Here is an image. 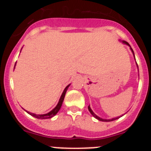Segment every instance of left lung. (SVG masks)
Instances as JSON below:
<instances>
[{
	"mask_svg": "<svg viewBox=\"0 0 151 151\" xmlns=\"http://www.w3.org/2000/svg\"><path fill=\"white\" fill-rule=\"evenodd\" d=\"M123 43L126 44V45H129V46H130V45H129V44L128 43L127 41H123ZM131 50H132V51L133 54H134V52H133V50H132V49L131 48ZM88 110H89V111H90L91 114V115L93 116H94V117H95L96 119H98V120H100V121H103V122H110V121L116 120V119H118V118H113V119H101V118H100V117H98V116H97L96 115V114H94V112L92 111V110H91V109L90 106H88Z\"/></svg>",
	"mask_w": 151,
	"mask_h": 151,
	"instance_id": "left-lung-1",
	"label": "left lung"
}]
</instances>
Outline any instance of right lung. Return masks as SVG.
Instances as JSON below:
<instances>
[{
  "instance_id": "1",
  "label": "right lung",
  "mask_w": 151,
  "mask_h": 151,
  "mask_svg": "<svg viewBox=\"0 0 151 151\" xmlns=\"http://www.w3.org/2000/svg\"><path fill=\"white\" fill-rule=\"evenodd\" d=\"M69 86V85H67V86L66 87V88L64 89L62 95H61L60 98L59 103H58V104L57 105V106L54 108V110H52L51 111L49 112L48 113H47V114H43V115H36V114H35V113H29V112L26 111H26L29 114H30L31 116H32L35 117V118H37V119H50V118H51V117L54 116H55L56 114L58 113V111H59L60 109L61 106H62L63 101V100H64V97H65V94H66V91H67Z\"/></svg>"
}]
</instances>
